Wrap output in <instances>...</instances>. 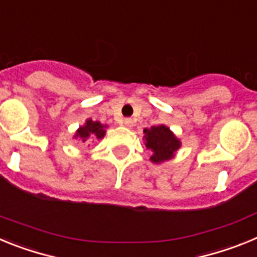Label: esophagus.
Masks as SVG:
<instances>
[{"label": "esophagus", "instance_id": "esophagus-1", "mask_svg": "<svg viewBox=\"0 0 257 257\" xmlns=\"http://www.w3.org/2000/svg\"><path fill=\"white\" fill-rule=\"evenodd\" d=\"M123 124L127 127V128H131V127L134 126V121L131 119V118H126V119L123 121Z\"/></svg>", "mask_w": 257, "mask_h": 257}]
</instances>
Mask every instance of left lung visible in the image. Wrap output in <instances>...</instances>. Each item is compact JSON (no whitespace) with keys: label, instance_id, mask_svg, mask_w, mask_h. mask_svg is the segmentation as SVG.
<instances>
[{"label":"left lung","instance_id":"obj_1","mask_svg":"<svg viewBox=\"0 0 257 257\" xmlns=\"http://www.w3.org/2000/svg\"><path fill=\"white\" fill-rule=\"evenodd\" d=\"M143 133H144L143 139H144L145 148L152 153L149 160L156 165H161L166 161L172 160L175 153L180 149V139L166 124L144 128Z\"/></svg>","mask_w":257,"mask_h":257}]
</instances>
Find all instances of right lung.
<instances>
[{"label": "right lung", "mask_w": 257, "mask_h": 257, "mask_svg": "<svg viewBox=\"0 0 257 257\" xmlns=\"http://www.w3.org/2000/svg\"><path fill=\"white\" fill-rule=\"evenodd\" d=\"M106 124L100 123L99 121H92L91 118L86 119L85 124L78 127V130L73 135V139L79 140L81 143L94 142V140H101L105 136Z\"/></svg>", "instance_id": "obj_1"}]
</instances>
